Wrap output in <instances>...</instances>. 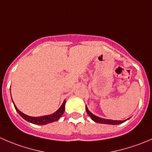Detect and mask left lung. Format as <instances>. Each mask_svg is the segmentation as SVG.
I'll return each mask as SVG.
<instances>
[{"instance_id": "left-lung-1", "label": "left lung", "mask_w": 152, "mask_h": 152, "mask_svg": "<svg viewBox=\"0 0 152 152\" xmlns=\"http://www.w3.org/2000/svg\"><path fill=\"white\" fill-rule=\"evenodd\" d=\"M86 111H87V114L89 115V116L91 118L92 120L94 121L95 122H96V123H99V124L117 125V124H120L124 123V121H126V120H125V121H113V120H109V119L102 118H99V117H98V116H96V115H94L93 114H92V113L89 111L88 109L87 108V107H86Z\"/></svg>"}]
</instances>
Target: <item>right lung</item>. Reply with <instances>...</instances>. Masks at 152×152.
Instances as JSON below:
<instances>
[{"instance_id": "right-lung-1", "label": "right lung", "mask_w": 152, "mask_h": 152, "mask_svg": "<svg viewBox=\"0 0 152 152\" xmlns=\"http://www.w3.org/2000/svg\"><path fill=\"white\" fill-rule=\"evenodd\" d=\"M65 101H64L63 104L62 106L59 108V110L56 112H55L54 113L51 115H45V116H42V117H31V116H28L26 115L23 114V113H21L19 110H18V108L16 107V106L15 104V107L16 111L19 113L20 115L23 118L25 119L27 121L30 122V123L34 124H37V125H45V124L52 123V122L56 121L59 120L61 116L63 115L64 112H65Z\"/></svg>"}]
</instances>
